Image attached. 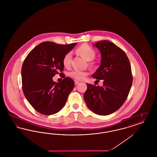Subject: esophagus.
<instances>
[{
	"label": "esophagus",
	"instance_id": "34e87169",
	"mask_svg": "<svg viewBox=\"0 0 157 157\" xmlns=\"http://www.w3.org/2000/svg\"><path fill=\"white\" fill-rule=\"evenodd\" d=\"M74 82H75V85H77V84H78V83H79V82L78 81H76V80H75V81H74Z\"/></svg>",
	"mask_w": 157,
	"mask_h": 157
}]
</instances>
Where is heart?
I'll use <instances>...</instances> for the list:
<instances>
[{
  "label": "heart",
  "instance_id": "heart-1",
  "mask_svg": "<svg viewBox=\"0 0 157 157\" xmlns=\"http://www.w3.org/2000/svg\"><path fill=\"white\" fill-rule=\"evenodd\" d=\"M76 52L81 55L82 57H83L88 61L92 60L95 56V51L87 44H83L81 46H79L76 49ZM72 58V55L71 52H68L65 55L62 60L63 65L65 67H70L71 64ZM87 75L88 72L78 70H72L69 72V76L74 78L76 80L79 81L83 80Z\"/></svg>",
  "mask_w": 157,
  "mask_h": 157
}]
</instances>
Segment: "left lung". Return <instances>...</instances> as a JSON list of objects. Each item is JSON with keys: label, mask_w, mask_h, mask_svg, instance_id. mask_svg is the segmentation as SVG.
<instances>
[{"label": "left lung", "mask_w": 157, "mask_h": 157, "mask_svg": "<svg viewBox=\"0 0 157 157\" xmlns=\"http://www.w3.org/2000/svg\"><path fill=\"white\" fill-rule=\"evenodd\" d=\"M101 54V65L92 77L103 81V86L87 83L84 100L90 110L108 115L120 109L126 101L132 83L129 60L121 48L108 40L93 45Z\"/></svg>", "instance_id": "obj_1"}]
</instances>
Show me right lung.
<instances>
[{
    "mask_svg": "<svg viewBox=\"0 0 157 157\" xmlns=\"http://www.w3.org/2000/svg\"><path fill=\"white\" fill-rule=\"evenodd\" d=\"M76 44L44 42L33 49L24 60L21 71L23 92L40 113L50 115L59 112L74 89L75 83L71 78H65L59 83L54 82L52 78L63 71V58Z\"/></svg>",
    "mask_w": 157,
    "mask_h": 157,
    "instance_id": "obj_1",
    "label": "right lung"
}]
</instances>
